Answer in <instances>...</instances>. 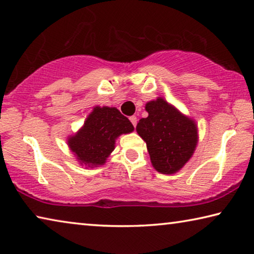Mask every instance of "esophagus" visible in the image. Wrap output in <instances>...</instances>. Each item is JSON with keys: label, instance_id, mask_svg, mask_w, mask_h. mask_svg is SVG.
Instances as JSON below:
<instances>
[{"label": "esophagus", "instance_id": "1", "mask_svg": "<svg viewBox=\"0 0 254 254\" xmlns=\"http://www.w3.org/2000/svg\"><path fill=\"white\" fill-rule=\"evenodd\" d=\"M130 121H131V123L133 124V127H136V121H138V120H136V116H135V115L131 116V118H130Z\"/></svg>", "mask_w": 254, "mask_h": 254}]
</instances>
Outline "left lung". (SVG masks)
I'll use <instances>...</instances> for the list:
<instances>
[{"label":"left lung","mask_w":254,"mask_h":254,"mask_svg":"<svg viewBox=\"0 0 254 254\" xmlns=\"http://www.w3.org/2000/svg\"><path fill=\"white\" fill-rule=\"evenodd\" d=\"M146 111L148 118L139 121L136 132L147 143L152 166L163 174H173L194 151L195 123L163 98L148 103Z\"/></svg>","instance_id":"8db88e82"}]
</instances>
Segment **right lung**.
Listing matches in <instances>:
<instances>
[{
    "label": "right lung",
    "mask_w": 254,
    "mask_h": 254,
    "mask_svg": "<svg viewBox=\"0 0 254 254\" xmlns=\"http://www.w3.org/2000/svg\"><path fill=\"white\" fill-rule=\"evenodd\" d=\"M133 126L116 108L95 107L83 127L69 139V147L80 163L97 166L105 163L114 150L115 139L122 133H130Z\"/></svg>",
    "instance_id": "1"
}]
</instances>
